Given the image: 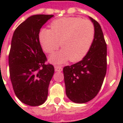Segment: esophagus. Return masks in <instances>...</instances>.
I'll return each mask as SVG.
<instances>
[{
  "label": "esophagus",
  "instance_id": "1",
  "mask_svg": "<svg viewBox=\"0 0 123 123\" xmlns=\"http://www.w3.org/2000/svg\"><path fill=\"white\" fill-rule=\"evenodd\" d=\"M55 71H56V72H61V71L62 70V68L61 66H57V65H56V66H55Z\"/></svg>",
  "mask_w": 123,
  "mask_h": 123
}]
</instances>
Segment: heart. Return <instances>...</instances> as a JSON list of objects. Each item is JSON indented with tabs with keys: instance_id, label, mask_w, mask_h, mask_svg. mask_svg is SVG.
I'll return each mask as SVG.
<instances>
[{
	"instance_id": "b5f03b06",
	"label": "heart",
	"mask_w": 123,
	"mask_h": 123,
	"mask_svg": "<svg viewBox=\"0 0 123 123\" xmlns=\"http://www.w3.org/2000/svg\"><path fill=\"white\" fill-rule=\"evenodd\" d=\"M50 29L42 28L38 39L45 53H53L59 47L62 50L54 54L50 61L62 63L69 59L78 62L84 59L90 50L95 38V28L87 19L64 17L53 21Z\"/></svg>"
}]
</instances>
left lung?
I'll use <instances>...</instances> for the list:
<instances>
[{"label": "left lung", "mask_w": 123, "mask_h": 123, "mask_svg": "<svg viewBox=\"0 0 123 123\" xmlns=\"http://www.w3.org/2000/svg\"><path fill=\"white\" fill-rule=\"evenodd\" d=\"M95 38L90 50L77 63L63 68L66 93L77 103L90 101L98 95L107 71V44L99 24L90 18Z\"/></svg>", "instance_id": "1"}]
</instances>
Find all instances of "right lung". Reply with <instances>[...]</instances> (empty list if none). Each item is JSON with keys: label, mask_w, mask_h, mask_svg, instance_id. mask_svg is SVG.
Here are the masks:
<instances>
[{"label": "right lung", "mask_w": 123, "mask_h": 123, "mask_svg": "<svg viewBox=\"0 0 123 123\" xmlns=\"http://www.w3.org/2000/svg\"><path fill=\"white\" fill-rule=\"evenodd\" d=\"M53 15L31 16L15 30L8 62L13 90L22 103L30 106L42 105L48 95V88L55 68L46 64L38 34Z\"/></svg>", "instance_id": "right-lung-1"}]
</instances>
